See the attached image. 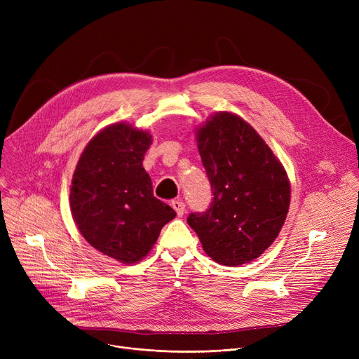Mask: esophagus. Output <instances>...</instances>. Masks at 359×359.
Masks as SVG:
<instances>
[{"label": "esophagus", "instance_id": "obj_1", "mask_svg": "<svg viewBox=\"0 0 359 359\" xmlns=\"http://www.w3.org/2000/svg\"><path fill=\"white\" fill-rule=\"evenodd\" d=\"M172 206H173V210L176 211L177 217H182L184 214V202L182 199H175L172 202Z\"/></svg>", "mask_w": 359, "mask_h": 359}]
</instances>
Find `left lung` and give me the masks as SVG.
I'll return each mask as SVG.
<instances>
[{
    "label": "left lung",
    "instance_id": "obj_1",
    "mask_svg": "<svg viewBox=\"0 0 359 359\" xmlns=\"http://www.w3.org/2000/svg\"><path fill=\"white\" fill-rule=\"evenodd\" d=\"M195 135L214 199L206 212L187 217V224L214 262L244 265L271 246L285 222L288 175L256 129L236 113H214Z\"/></svg>",
    "mask_w": 359,
    "mask_h": 359
}]
</instances>
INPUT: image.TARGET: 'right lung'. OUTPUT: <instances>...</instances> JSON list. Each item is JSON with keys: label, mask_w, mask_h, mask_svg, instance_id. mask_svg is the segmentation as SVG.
Masks as SVG:
<instances>
[{"label": "right lung", "mask_w": 359, "mask_h": 359, "mask_svg": "<svg viewBox=\"0 0 359 359\" xmlns=\"http://www.w3.org/2000/svg\"><path fill=\"white\" fill-rule=\"evenodd\" d=\"M151 142L148 130L111 123L88 141L71 180L69 206L79 231L94 249L126 265L144 259L176 217L154 196L142 167Z\"/></svg>", "instance_id": "add662e5"}]
</instances>
